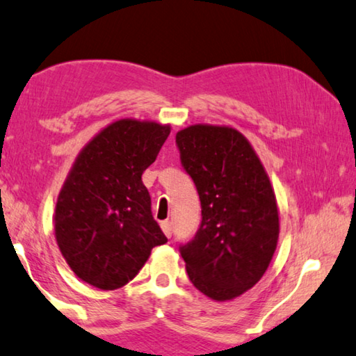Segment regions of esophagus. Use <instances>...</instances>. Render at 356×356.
I'll list each match as a JSON object with an SVG mask.
<instances>
[{
  "mask_svg": "<svg viewBox=\"0 0 356 356\" xmlns=\"http://www.w3.org/2000/svg\"><path fill=\"white\" fill-rule=\"evenodd\" d=\"M161 228L162 232H164V234L167 236V238H170L172 236V222L170 220H164L161 223Z\"/></svg>",
  "mask_w": 356,
  "mask_h": 356,
  "instance_id": "1",
  "label": "esophagus"
}]
</instances>
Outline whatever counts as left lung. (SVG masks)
Here are the masks:
<instances>
[{
  "label": "left lung",
  "mask_w": 356,
  "mask_h": 356,
  "mask_svg": "<svg viewBox=\"0 0 356 356\" xmlns=\"http://www.w3.org/2000/svg\"><path fill=\"white\" fill-rule=\"evenodd\" d=\"M177 145L202 203L200 228L179 253L198 291L232 300L259 282L275 253L280 219L270 179L234 128L192 124L178 131Z\"/></svg>",
  "instance_id": "8db88e82"
}]
</instances>
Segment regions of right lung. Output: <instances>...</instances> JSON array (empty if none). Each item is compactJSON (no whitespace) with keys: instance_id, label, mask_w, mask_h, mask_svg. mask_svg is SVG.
Wrapping results in <instances>:
<instances>
[{"instance_id":"obj_1","label":"right lung","mask_w":356,"mask_h":356,"mask_svg":"<svg viewBox=\"0 0 356 356\" xmlns=\"http://www.w3.org/2000/svg\"><path fill=\"white\" fill-rule=\"evenodd\" d=\"M168 134L170 124L122 118L81 149L59 192L54 233L62 257L83 282L103 291L122 288L152 248L167 242L142 173Z\"/></svg>"}]
</instances>
